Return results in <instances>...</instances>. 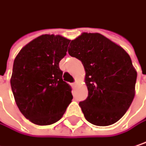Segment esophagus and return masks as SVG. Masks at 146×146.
<instances>
[{
	"instance_id": "obj_1",
	"label": "esophagus",
	"mask_w": 146,
	"mask_h": 146,
	"mask_svg": "<svg viewBox=\"0 0 146 146\" xmlns=\"http://www.w3.org/2000/svg\"><path fill=\"white\" fill-rule=\"evenodd\" d=\"M76 85H77V82H73V83H71V86H72L73 88H74Z\"/></svg>"
}]
</instances>
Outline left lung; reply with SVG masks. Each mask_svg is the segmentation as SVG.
I'll return each instance as SVG.
<instances>
[{
	"mask_svg": "<svg viewBox=\"0 0 146 146\" xmlns=\"http://www.w3.org/2000/svg\"><path fill=\"white\" fill-rule=\"evenodd\" d=\"M68 54L85 68L88 96L80 102L88 121L114 124L124 116L135 97L137 73L129 54L98 33H82L71 41Z\"/></svg>",
	"mask_w": 146,
	"mask_h": 146,
	"instance_id": "left-lung-1",
	"label": "left lung"
}]
</instances>
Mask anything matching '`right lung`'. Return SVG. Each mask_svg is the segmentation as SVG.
Returning <instances> with one entry per match:
<instances>
[{
  "label": "right lung",
  "mask_w": 146,
  "mask_h": 146,
  "mask_svg": "<svg viewBox=\"0 0 146 146\" xmlns=\"http://www.w3.org/2000/svg\"><path fill=\"white\" fill-rule=\"evenodd\" d=\"M69 42L61 35H43L22 48L14 60V98L21 112L34 124L55 123L72 102V88L59 68Z\"/></svg>",
  "instance_id": "obj_1"
}]
</instances>
